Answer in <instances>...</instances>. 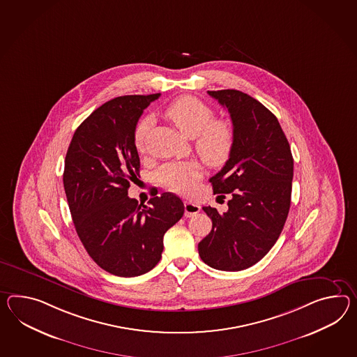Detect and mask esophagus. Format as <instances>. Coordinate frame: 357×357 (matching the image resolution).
<instances>
[{"mask_svg":"<svg viewBox=\"0 0 357 357\" xmlns=\"http://www.w3.org/2000/svg\"><path fill=\"white\" fill-rule=\"evenodd\" d=\"M200 205L191 202V201H185L184 202V215L187 218L193 217L196 215L197 213H200Z\"/></svg>","mask_w":357,"mask_h":357,"instance_id":"1","label":"esophagus"}]
</instances>
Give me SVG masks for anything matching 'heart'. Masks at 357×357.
I'll list each match as a JSON object with an SVG mask.
<instances>
[{
	"mask_svg": "<svg viewBox=\"0 0 357 357\" xmlns=\"http://www.w3.org/2000/svg\"><path fill=\"white\" fill-rule=\"evenodd\" d=\"M164 114L185 137L195 138V149L206 165L220 167L226 164L235 146V129L228 121L214 120L209 105L195 96H183L166 105ZM149 123L151 117H143L134 129V144L138 149L144 146ZM200 176V164L193 160L166 162L156 173L160 184L181 195L195 191Z\"/></svg>",
	"mask_w": 357,
	"mask_h": 357,
	"instance_id": "obj_1",
	"label": "heart"
}]
</instances>
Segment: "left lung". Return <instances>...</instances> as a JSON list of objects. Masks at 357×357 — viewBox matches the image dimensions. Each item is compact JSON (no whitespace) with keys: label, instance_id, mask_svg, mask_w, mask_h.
<instances>
[{"label":"left lung","instance_id":"left-lung-1","mask_svg":"<svg viewBox=\"0 0 357 357\" xmlns=\"http://www.w3.org/2000/svg\"><path fill=\"white\" fill-rule=\"evenodd\" d=\"M208 94L228 109L235 146L210 178L214 195L228 196V210L202 208L213 229L199 243V254L215 270L241 271L278 241L290 209L294 161L276 116L261 102L234 89Z\"/></svg>","mask_w":357,"mask_h":357}]
</instances>
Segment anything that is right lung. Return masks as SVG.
Here are the masks:
<instances>
[{
	"instance_id": "right-lung-1",
	"label": "right lung",
	"mask_w": 357,
	"mask_h": 357,
	"mask_svg": "<svg viewBox=\"0 0 357 357\" xmlns=\"http://www.w3.org/2000/svg\"><path fill=\"white\" fill-rule=\"evenodd\" d=\"M158 96H119L100 105L75 131L64 161L63 184L79 240L100 268L120 278L156 266L166 231L184 213L170 192L148 205L128 196L139 176L134 129Z\"/></svg>"
}]
</instances>
